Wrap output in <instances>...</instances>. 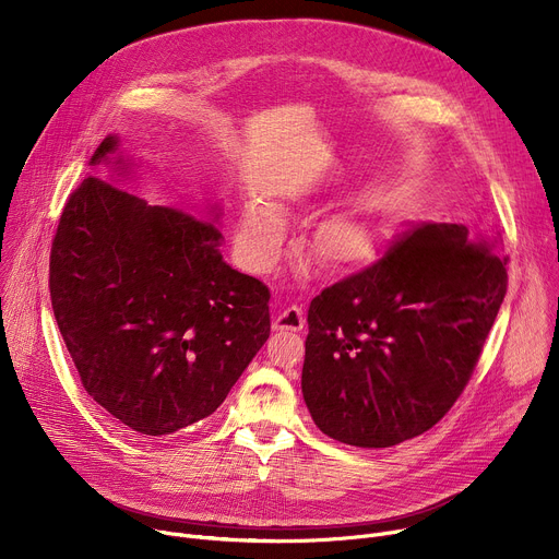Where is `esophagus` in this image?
<instances>
[{
    "label": "esophagus",
    "mask_w": 559,
    "mask_h": 559,
    "mask_svg": "<svg viewBox=\"0 0 559 559\" xmlns=\"http://www.w3.org/2000/svg\"><path fill=\"white\" fill-rule=\"evenodd\" d=\"M306 324L304 310L297 306H287L278 312V317L274 319V329L276 331H301Z\"/></svg>",
    "instance_id": "esophagus-1"
}]
</instances>
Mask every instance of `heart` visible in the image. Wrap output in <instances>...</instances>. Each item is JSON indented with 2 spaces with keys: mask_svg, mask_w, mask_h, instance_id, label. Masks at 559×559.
<instances>
[{
  "mask_svg": "<svg viewBox=\"0 0 559 559\" xmlns=\"http://www.w3.org/2000/svg\"><path fill=\"white\" fill-rule=\"evenodd\" d=\"M285 217L272 205H249L238 228V247L253 272H270L283 253ZM314 253L331 267H365L380 253V230L360 217H337L321 226L312 240Z\"/></svg>",
  "mask_w": 559,
  "mask_h": 559,
  "instance_id": "obj_1",
  "label": "heart"
}]
</instances>
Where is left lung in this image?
Here are the masks:
<instances>
[{"label":"left lung","instance_id":"left-lung-1","mask_svg":"<svg viewBox=\"0 0 559 559\" xmlns=\"http://www.w3.org/2000/svg\"><path fill=\"white\" fill-rule=\"evenodd\" d=\"M501 235L424 224L308 308L301 392L317 428L388 449L462 394L508 289Z\"/></svg>","mask_w":559,"mask_h":559}]
</instances>
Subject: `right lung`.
Segmentation results:
<instances>
[{
  "label": "right lung",
  "mask_w": 559,
  "mask_h": 559,
  "mask_svg": "<svg viewBox=\"0 0 559 559\" xmlns=\"http://www.w3.org/2000/svg\"><path fill=\"white\" fill-rule=\"evenodd\" d=\"M66 203L49 258L56 324L85 392L135 432L211 417L270 337V289L222 258L211 222L117 188L135 160L108 135Z\"/></svg>",
  "instance_id": "right-lung-1"
}]
</instances>
